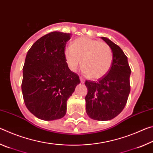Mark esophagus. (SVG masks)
<instances>
[{"label": "esophagus", "instance_id": "34e87169", "mask_svg": "<svg viewBox=\"0 0 153 153\" xmlns=\"http://www.w3.org/2000/svg\"><path fill=\"white\" fill-rule=\"evenodd\" d=\"M79 79H80V81H81L82 83H84V78H83V77H80Z\"/></svg>", "mask_w": 153, "mask_h": 153}]
</instances>
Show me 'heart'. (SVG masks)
<instances>
[{
  "label": "heart",
  "mask_w": 153,
  "mask_h": 153,
  "mask_svg": "<svg viewBox=\"0 0 153 153\" xmlns=\"http://www.w3.org/2000/svg\"><path fill=\"white\" fill-rule=\"evenodd\" d=\"M65 57L72 71L76 70L81 63L88 77L97 79L109 71L113 63V52L107 43L88 37L74 40L72 46L65 49Z\"/></svg>",
  "instance_id": "b5f03b06"
}]
</instances>
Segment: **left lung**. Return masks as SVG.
Listing matches in <instances>:
<instances>
[{
  "label": "left lung",
  "instance_id": "obj_1",
  "mask_svg": "<svg viewBox=\"0 0 153 153\" xmlns=\"http://www.w3.org/2000/svg\"><path fill=\"white\" fill-rule=\"evenodd\" d=\"M113 52V63L107 74L97 82L86 80L88 93L85 97L87 115L92 120H111L125 107L130 92L131 69L128 57L120 46L101 37Z\"/></svg>",
  "mask_w": 153,
  "mask_h": 153
}]
</instances>
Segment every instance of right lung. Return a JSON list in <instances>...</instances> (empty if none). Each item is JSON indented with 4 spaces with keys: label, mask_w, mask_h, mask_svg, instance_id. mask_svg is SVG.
<instances>
[{
    "label": "right lung",
    "mask_w": 153,
    "mask_h": 153,
    "mask_svg": "<svg viewBox=\"0 0 153 153\" xmlns=\"http://www.w3.org/2000/svg\"><path fill=\"white\" fill-rule=\"evenodd\" d=\"M71 33L53 32L38 39L27 51L23 67L22 90L25 105L45 121L63 117L67 99L80 83L65 57Z\"/></svg>",
    "instance_id": "1"
}]
</instances>
